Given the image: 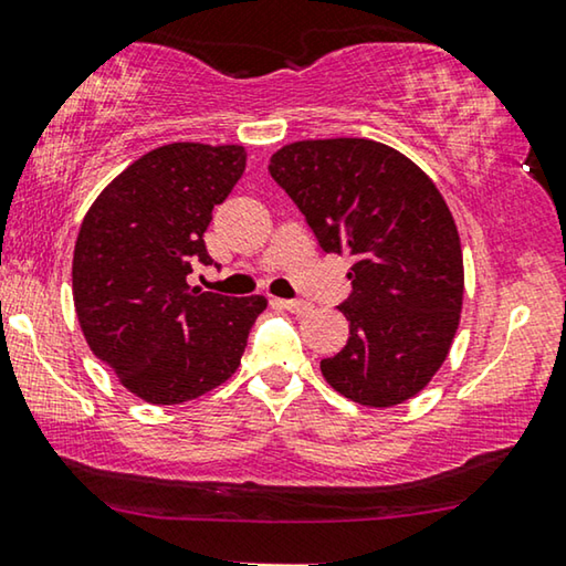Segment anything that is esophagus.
Masks as SVG:
<instances>
[{
    "label": "esophagus",
    "mask_w": 566,
    "mask_h": 566,
    "mask_svg": "<svg viewBox=\"0 0 566 566\" xmlns=\"http://www.w3.org/2000/svg\"><path fill=\"white\" fill-rule=\"evenodd\" d=\"M274 305L282 310H290V312H294V315H307V312L312 310L310 302H302V300H274Z\"/></svg>",
    "instance_id": "34e87169"
}]
</instances>
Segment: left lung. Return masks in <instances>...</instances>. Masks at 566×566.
I'll return each mask as SVG.
<instances>
[{"mask_svg": "<svg viewBox=\"0 0 566 566\" xmlns=\"http://www.w3.org/2000/svg\"><path fill=\"white\" fill-rule=\"evenodd\" d=\"M282 185L319 247L353 259L340 310L345 348L319 364L360 407H396L432 381L460 325L465 266L442 192L399 149L374 139H305L274 151Z\"/></svg>", "mask_w": 566, "mask_h": 566, "instance_id": "obj_1", "label": "left lung"}]
</instances>
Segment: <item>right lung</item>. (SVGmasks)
<instances>
[{
  "label": "right lung",
  "instance_id": "1",
  "mask_svg": "<svg viewBox=\"0 0 566 566\" xmlns=\"http://www.w3.org/2000/svg\"><path fill=\"white\" fill-rule=\"evenodd\" d=\"M241 145L175 142L116 175L83 218L73 305L94 356L157 407L213 391L235 374L261 294L223 297L188 284L213 264L202 233L247 170Z\"/></svg>",
  "mask_w": 566,
  "mask_h": 566
}]
</instances>
